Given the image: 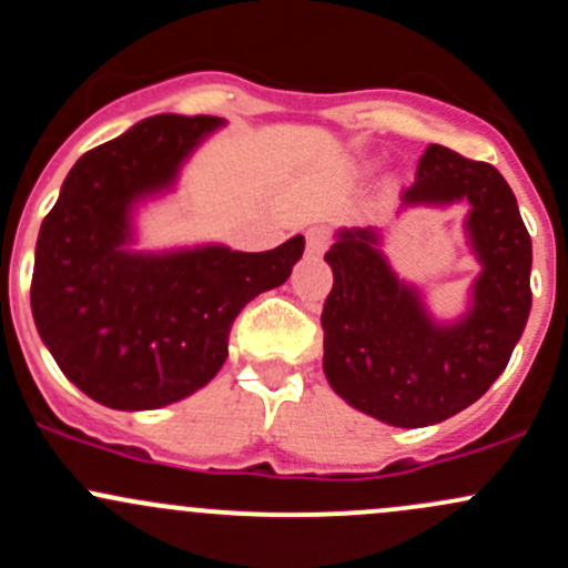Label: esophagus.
Returning a JSON list of instances; mask_svg holds the SVG:
<instances>
[{"label": "esophagus", "instance_id": "obj_1", "mask_svg": "<svg viewBox=\"0 0 568 568\" xmlns=\"http://www.w3.org/2000/svg\"><path fill=\"white\" fill-rule=\"evenodd\" d=\"M305 236H307V252H311V255H321V252L329 247V231H326V227L313 225Z\"/></svg>", "mask_w": 568, "mask_h": 568}]
</instances>
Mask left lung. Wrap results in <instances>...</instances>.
<instances>
[{
	"mask_svg": "<svg viewBox=\"0 0 568 568\" xmlns=\"http://www.w3.org/2000/svg\"><path fill=\"white\" fill-rule=\"evenodd\" d=\"M464 203L480 272L464 316L439 321L420 288L393 272L379 227H341L321 313L324 374L354 409L398 428L459 415L506 371L530 316L532 247L506 178L486 162L428 145L400 211Z\"/></svg>",
	"mask_w": 568,
	"mask_h": 568,
	"instance_id": "8db88e82",
	"label": "left lung"
}]
</instances>
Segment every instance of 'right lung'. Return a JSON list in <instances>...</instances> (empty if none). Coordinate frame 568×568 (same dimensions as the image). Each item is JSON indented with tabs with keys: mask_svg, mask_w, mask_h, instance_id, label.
Masks as SVG:
<instances>
[{
	"mask_svg": "<svg viewBox=\"0 0 568 568\" xmlns=\"http://www.w3.org/2000/svg\"><path fill=\"white\" fill-rule=\"evenodd\" d=\"M222 118L156 114L84 153L43 220L32 318L62 374L109 409L175 404L227 357L233 318L277 288L305 236L266 252L200 244L134 250L136 209L173 192L181 168Z\"/></svg>",
	"mask_w": 568,
	"mask_h": 568,
	"instance_id": "right-lung-1",
	"label": "right lung"
}]
</instances>
